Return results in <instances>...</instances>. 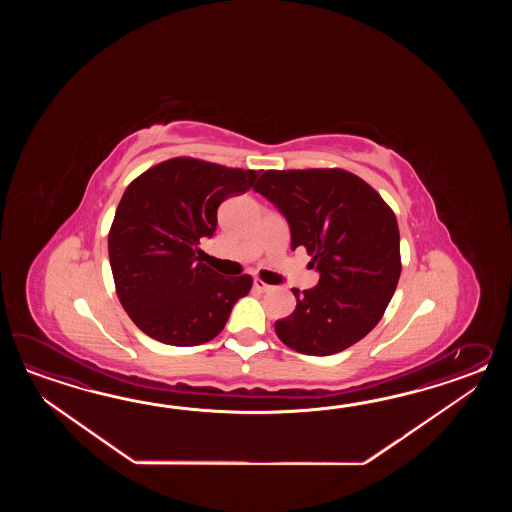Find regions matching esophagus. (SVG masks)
Wrapping results in <instances>:
<instances>
[{"label": "esophagus", "instance_id": "obj_1", "mask_svg": "<svg viewBox=\"0 0 512 512\" xmlns=\"http://www.w3.org/2000/svg\"><path fill=\"white\" fill-rule=\"evenodd\" d=\"M254 289L260 291V293H269V291H272V285L263 282L260 278H256V280H254Z\"/></svg>", "mask_w": 512, "mask_h": 512}]
</instances>
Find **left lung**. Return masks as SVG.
Masks as SVG:
<instances>
[{
  "mask_svg": "<svg viewBox=\"0 0 512 512\" xmlns=\"http://www.w3.org/2000/svg\"><path fill=\"white\" fill-rule=\"evenodd\" d=\"M254 190L287 218L291 247H304L320 272L313 289H294L293 315L274 324L278 338L315 357L357 344L379 324L401 276L390 205L342 168L267 170Z\"/></svg>",
  "mask_w": 512,
  "mask_h": 512,
  "instance_id": "left-lung-1",
  "label": "left lung"
}]
</instances>
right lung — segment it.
Instances as JSON below:
<instances>
[{"label":"right lung","mask_w":512,"mask_h":512,"mask_svg":"<svg viewBox=\"0 0 512 512\" xmlns=\"http://www.w3.org/2000/svg\"><path fill=\"white\" fill-rule=\"evenodd\" d=\"M258 174L174 157L124 190L109 229V263L120 304L142 333L170 346L205 344L221 333L252 276L210 269L199 240L214 234L219 205L247 192Z\"/></svg>","instance_id":"obj_1"}]
</instances>
